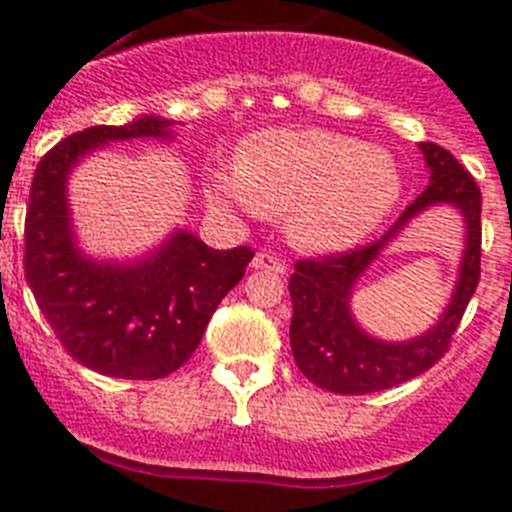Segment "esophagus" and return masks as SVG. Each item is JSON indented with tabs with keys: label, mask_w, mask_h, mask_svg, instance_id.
<instances>
[{
	"label": "esophagus",
	"mask_w": 512,
	"mask_h": 512,
	"mask_svg": "<svg viewBox=\"0 0 512 512\" xmlns=\"http://www.w3.org/2000/svg\"><path fill=\"white\" fill-rule=\"evenodd\" d=\"M251 266L259 271H271V274H284V271H287V264H284L279 256H274V253H266V251L256 253Z\"/></svg>",
	"instance_id": "obj_1"
}]
</instances>
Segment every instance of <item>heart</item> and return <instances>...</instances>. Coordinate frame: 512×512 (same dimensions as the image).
Instances as JSON below:
<instances>
[{
    "label": "heart",
    "mask_w": 512,
    "mask_h": 512,
    "mask_svg": "<svg viewBox=\"0 0 512 512\" xmlns=\"http://www.w3.org/2000/svg\"><path fill=\"white\" fill-rule=\"evenodd\" d=\"M384 148L330 130H266L246 140L238 169L210 176L212 197L246 212H289V235L310 251L364 241L400 200Z\"/></svg>",
    "instance_id": "heart-1"
}]
</instances>
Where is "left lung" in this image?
Masks as SVG:
<instances>
[{"mask_svg":"<svg viewBox=\"0 0 512 512\" xmlns=\"http://www.w3.org/2000/svg\"><path fill=\"white\" fill-rule=\"evenodd\" d=\"M428 166L431 184L415 197L413 205L397 217L379 241L354 251L305 259L295 264L289 277L292 325L289 343L297 369L323 390L336 395H369L408 382L428 372L449 348L451 336L479 284L482 251V192L469 171L436 143H418ZM438 204L454 206L465 220V253L460 277L450 305L433 329L410 342H382L366 334L350 312V297L358 279L420 211Z\"/></svg>","mask_w":512,"mask_h":512,"instance_id":"left-lung-1","label":"left lung"}]
</instances>
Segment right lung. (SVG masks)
Listing matches in <instances>:
<instances>
[{"label":"right lung","instance_id":"obj_1","mask_svg":"<svg viewBox=\"0 0 512 512\" xmlns=\"http://www.w3.org/2000/svg\"><path fill=\"white\" fill-rule=\"evenodd\" d=\"M174 120L140 115L63 138L40 158L25 217V279L63 348L107 377L161 379L176 372L212 312L246 274L248 246L215 251L176 230L135 261H102L81 251L69 207V176L107 143L174 138Z\"/></svg>","mask_w":512,"mask_h":512}]
</instances>
